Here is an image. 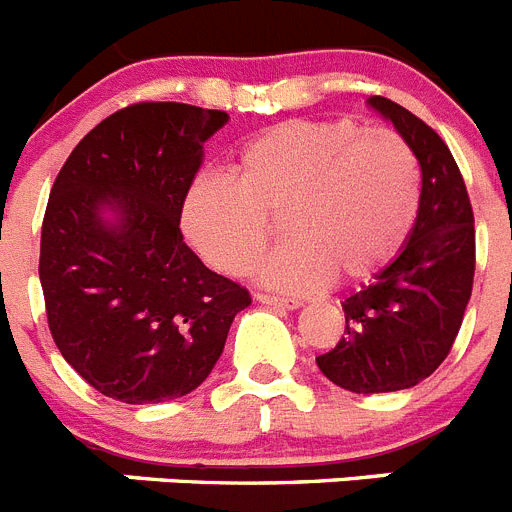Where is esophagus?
<instances>
[{
	"label": "esophagus",
	"instance_id": "obj_1",
	"mask_svg": "<svg viewBox=\"0 0 512 512\" xmlns=\"http://www.w3.org/2000/svg\"><path fill=\"white\" fill-rule=\"evenodd\" d=\"M253 300L261 302V305H274V307H282V310H295L300 307L302 302L295 300V297H277V295H264V292H256Z\"/></svg>",
	"mask_w": 512,
	"mask_h": 512
}]
</instances>
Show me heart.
<instances>
[{"label":"heart","mask_w":512,"mask_h":512,"mask_svg":"<svg viewBox=\"0 0 512 512\" xmlns=\"http://www.w3.org/2000/svg\"><path fill=\"white\" fill-rule=\"evenodd\" d=\"M235 182L200 174L182 205L189 246L212 269L243 277L274 238L289 243L259 269L287 292L351 287L374 279L408 246L423 207V169L413 143L354 117L287 120L248 140Z\"/></svg>","instance_id":"heart-1"}]
</instances>
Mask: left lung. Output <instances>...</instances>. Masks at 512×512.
Segmentation results:
<instances>
[{"label":"left lung","instance_id":"obj_1","mask_svg":"<svg viewBox=\"0 0 512 512\" xmlns=\"http://www.w3.org/2000/svg\"><path fill=\"white\" fill-rule=\"evenodd\" d=\"M369 104L413 143L423 207L400 256L343 302V338L318 356L330 382L359 395L408 390L436 372L461 328L477 264L472 202L449 146L392 99Z\"/></svg>","mask_w":512,"mask_h":512}]
</instances>
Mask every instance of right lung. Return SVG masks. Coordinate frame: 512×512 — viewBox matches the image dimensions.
Instances as JSON below:
<instances>
[{
	"label": "right lung",
	"mask_w": 512,
	"mask_h": 512,
	"mask_svg": "<svg viewBox=\"0 0 512 512\" xmlns=\"http://www.w3.org/2000/svg\"><path fill=\"white\" fill-rule=\"evenodd\" d=\"M223 110L122 107L79 140L53 182L40 284L58 351L112 400L143 405L197 390L220 359L248 289L184 243L182 205ZM112 206L118 223L98 212Z\"/></svg>",
	"instance_id": "obj_1"
}]
</instances>
